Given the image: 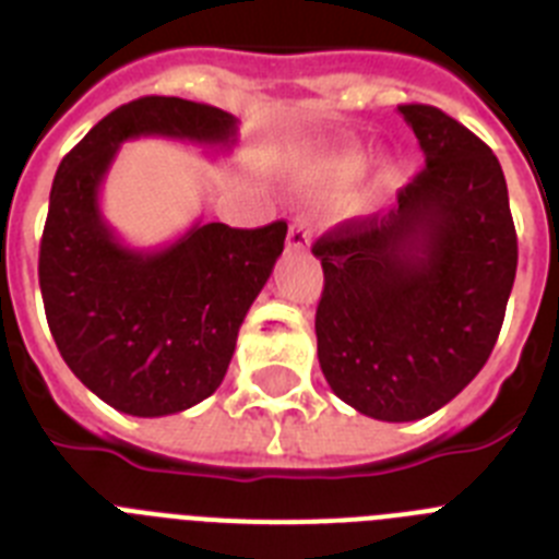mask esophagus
Here are the masks:
<instances>
[{
    "mask_svg": "<svg viewBox=\"0 0 559 559\" xmlns=\"http://www.w3.org/2000/svg\"><path fill=\"white\" fill-rule=\"evenodd\" d=\"M309 245H312V230H309L307 219H295L289 225V233H286V247L293 252H307Z\"/></svg>",
    "mask_w": 559,
    "mask_h": 559,
    "instance_id": "1",
    "label": "esophagus"
}]
</instances>
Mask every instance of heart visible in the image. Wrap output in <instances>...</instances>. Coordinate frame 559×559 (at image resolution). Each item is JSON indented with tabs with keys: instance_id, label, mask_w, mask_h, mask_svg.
<instances>
[{
	"instance_id": "b5f03b06",
	"label": "heart",
	"mask_w": 559,
	"mask_h": 559,
	"mask_svg": "<svg viewBox=\"0 0 559 559\" xmlns=\"http://www.w3.org/2000/svg\"><path fill=\"white\" fill-rule=\"evenodd\" d=\"M362 165H366V152H362L360 145H352V148H346V152L334 157L332 171L337 174V177H354ZM388 177H391V171H388Z\"/></svg>"
}]
</instances>
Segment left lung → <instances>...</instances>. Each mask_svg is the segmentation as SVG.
<instances>
[{
    "instance_id": "left-lung-1",
    "label": "left lung",
    "mask_w": 559,
    "mask_h": 559,
    "mask_svg": "<svg viewBox=\"0 0 559 559\" xmlns=\"http://www.w3.org/2000/svg\"><path fill=\"white\" fill-rule=\"evenodd\" d=\"M425 168L388 213L314 241L318 360L340 400L414 421L459 396L495 348L518 270L507 179L487 143L436 106L405 104Z\"/></svg>"
}]
</instances>
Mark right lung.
<instances>
[{"label":"right lung","instance_id":"right-lung-1","mask_svg":"<svg viewBox=\"0 0 559 559\" xmlns=\"http://www.w3.org/2000/svg\"><path fill=\"white\" fill-rule=\"evenodd\" d=\"M134 138L230 148L236 118L163 95L106 115L58 165L38 284L70 371L120 414L152 419L222 385L247 309L284 250L286 222L255 230L197 222L159 250L123 245L100 213V186Z\"/></svg>","mask_w":559,"mask_h":559}]
</instances>
